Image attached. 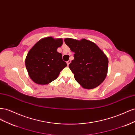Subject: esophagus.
<instances>
[{
	"instance_id": "obj_1",
	"label": "esophagus",
	"mask_w": 135,
	"mask_h": 135,
	"mask_svg": "<svg viewBox=\"0 0 135 135\" xmlns=\"http://www.w3.org/2000/svg\"><path fill=\"white\" fill-rule=\"evenodd\" d=\"M70 62H71V61H70V60H68V61H67V62H66V63H67V65H68H68H69V64H70Z\"/></svg>"
}]
</instances>
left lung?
Wrapping results in <instances>:
<instances>
[{
  "label": "left lung",
  "instance_id": "left-lung-1",
  "mask_svg": "<svg viewBox=\"0 0 135 135\" xmlns=\"http://www.w3.org/2000/svg\"><path fill=\"white\" fill-rule=\"evenodd\" d=\"M64 41L74 53L69 67L75 80L85 89L99 86L107 75L108 59L104 52L90 40L65 38Z\"/></svg>",
  "mask_w": 135,
  "mask_h": 135
}]
</instances>
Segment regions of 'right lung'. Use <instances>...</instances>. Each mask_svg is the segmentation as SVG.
<instances>
[{
  "label": "right lung",
  "instance_id": "add662e5",
  "mask_svg": "<svg viewBox=\"0 0 135 135\" xmlns=\"http://www.w3.org/2000/svg\"><path fill=\"white\" fill-rule=\"evenodd\" d=\"M62 43V38L49 36L39 40L28 51L25 65L28 75L35 83L49 84L67 66L62 54L57 51Z\"/></svg>",
  "mask_w": 135,
  "mask_h": 135
}]
</instances>
